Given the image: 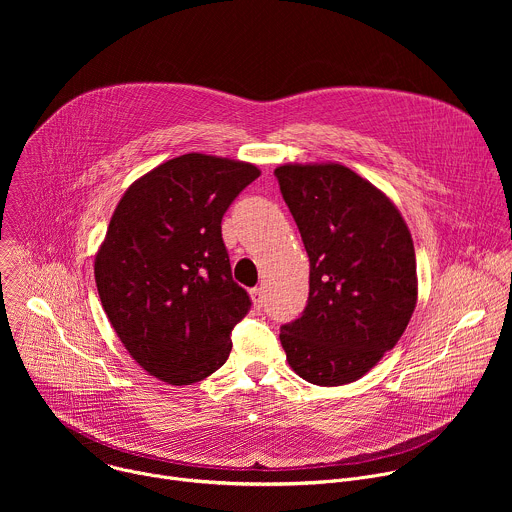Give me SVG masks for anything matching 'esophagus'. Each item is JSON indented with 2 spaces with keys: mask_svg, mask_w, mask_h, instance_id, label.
Masks as SVG:
<instances>
[{
  "mask_svg": "<svg viewBox=\"0 0 512 512\" xmlns=\"http://www.w3.org/2000/svg\"><path fill=\"white\" fill-rule=\"evenodd\" d=\"M251 300H253V308L261 310L265 304V289L263 287H253L251 289Z\"/></svg>",
  "mask_w": 512,
  "mask_h": 512,
  "instance_id": "34e87169",
  "label": "esophagus"
}]
</instances>
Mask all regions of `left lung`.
<instances>
[{"instance_id": "1", "label": "left lung", "mask_w": 512, "mask_h": 512, "mask_svg": "<svg viewBox=\"0 0 512 512\" xmlns=\"http://www.w3.org/2000/svg\"><path fill=\"white\" fill-rule=\"evenodd\" d=\"M275 176L310 257L308 306L279 332L287 362L312 385L354 383L415 310L411 233L391 198L342 164H285Z\"/></svg>"}]
</instances>
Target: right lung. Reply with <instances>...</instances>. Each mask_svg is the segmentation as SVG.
<instances>
[{
	"mask_svg": "<svg viewBox=\"0 0 512 512\" xmlns=\"http://www.w3.org/2000/svg\"><path fill=\"white\" fill-rule=\"evenodd\" d=\"M259 174L249 162L184 154L137 178L111 216L95 255L103 310L131 358L168 385L221 369L251 308L221 223Z\"/></svg>",
	"mask_w": 512,
	"mask_h": 512,
	"instance_id": "right-lung-1",
	"label": "right lung"
}]
</instances>
